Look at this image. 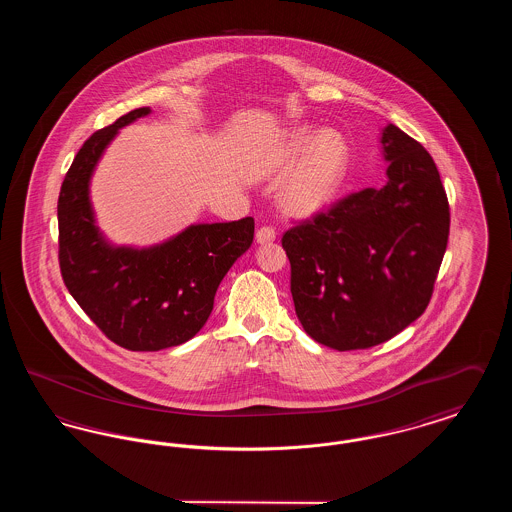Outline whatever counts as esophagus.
Here are the masks:
<instances>
[{
	"label": "esophagus",
	"instance_id": "1",
	"mask_svg": "<svg viewBox=\"0 0 512 512\" xmlns=\"http://www.w3.org/2000/svg\"><path fill=\"white\" fill-rule=\"evenodd\" d=\"M255 240L257 244H270L276 240V230L272 226H261L255 234Z\"/></svg>",
	"mask_w": 512,
	"mask_h": 512
}]
</instances>
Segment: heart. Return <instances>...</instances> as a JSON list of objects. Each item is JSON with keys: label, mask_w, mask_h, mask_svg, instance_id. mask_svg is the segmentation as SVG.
<instances>
[{"label": "heart", "mask_w": 512, "mask_h": 512, "mask_svg": "<svg viewBox=\"0 0 512 512\" xmlns=\"http://www.w3.org/2000/svg\"><path fill=\"white\" fill-rule=\"evenodd\" d=\"M292 167L282 186V205L295 217H313L340 194L349 171V147L336 130L295 128L268 151L259 174L280 180Z\"/></svg>", "instance_id": "1"}]
</instances>
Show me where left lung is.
<instances>
[{"instance_id": "8db88e82", "label": "left lung", "mask_w": 512, "mask_h": 512, "mask_svg": "<svg viewBox=\"0 0 512 512\" xmlns=\"http://www.w3.org/2000/svg\"><path fill=\"white\" fill-rule=\"evenodd\" d=\"M388 184L290 228L295 315L313 340L368 349L420 317L449 238V203L430 153L395 124L382 130Z\"/></svg>"}]
</instances>
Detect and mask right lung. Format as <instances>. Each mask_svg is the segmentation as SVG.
<instances>
[{
  "mask_svg": "<svg viewBox=\"0 0 512 512\" xmlns=\"http://www.w3.org/2000/svg\"><path fill=\"white\" fill-rule=\"evenodd\" d=\"M151 113L134 109L94 132L74 157L57 201L61 276L99 330L130 351L192 340L213 311L226 272L253 244L251 217L192 224L151 247L113 245L99 232L90 180L122 126Z\"/></svg>",
  "mask_w": 512,
  "mask_h": 512,
  "instance_id": "add662e5",
  "label": "right lung"
}]
</instances>
